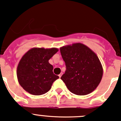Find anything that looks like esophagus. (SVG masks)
<instances>
[{
	"instance_id": "obj_1",
	"label": "esophagus",
	"mask_w": 121,
	"mask_h": 121,
	"mask_svg": "<svg viewBox=\"0 0 121 121\" xmlns=\"http://www.w3.org/2000/svg\"><path fill=\"white\" fill-rule=\"evenodd\" d=\"M61 75H62V73H61L59 75H58V76H59V78H61Z\"/></svg>"
}]
</instances>
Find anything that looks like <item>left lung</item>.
<instances>
[{
    "mask_svg": "<svg viewBox=\"0 0 121 121\" xmlns=\"http://www.w3.org/2000/svg\"><path fill=\"white\" fill-rule=\"evenodd\" d=\"M66 71L61 77L70 92L86 95L97 87L103 77V67L97 55L81 43L60 48Z\"/></svg>",
    "mask_w": 121,
    "mask_h": 121,
    "instance_id": "left-lung-1",
    "label": "left lung"
}]
</instances>
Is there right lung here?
Masks as SVG:
<instances>
[{
    "mask_svg": "<svg viewBox=\"0 0 121 121\" xmlns=\"http://www.w3.org/2000/svg\"><path fill=\"white\" fill-rule=\"evenodd\" d=\"M58 51L56 48H35L22 56L17 66V76L24 90L32 95H41L51 89L59 77L54 74L49 60Z\"/></svg>",
    "mask_w": 121,
    "mask_h": 121,
    "instance_id": "right-lung-1",
    "label": "right lung"
}]
</instances>
